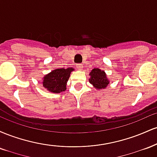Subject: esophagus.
I'll return each instance as SVG.
<instances>
[{"instance_id": "34e87169", "label": "esophagus", "mask_w": 157, "mask_h": 157, "mask_svg": "<svg viewBox=\"0 0 157 157\" xmlns=\"http://www.w3.org/2000/svg\"><path fill=\"white\" fill-rule=\"evenodd\" d=\"M77 68L80 70H82V68H83V66H82V64H78L77 65Z\"/></svg>"}]
</instances>
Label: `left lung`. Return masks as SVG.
Wrapping results in <instances>:
<instances>
[{
  "label": "left lung",
  "mask_w": 157,
  "mask_h": 157,
  "mask_svg": "<svg viewBox=\"0 0 157 157\" xmlns=\"http://www.w3.org/2000/svg\"><path fill=\"white\" fill-rule=\"evenodd\" d=\"M89 82L95 89H105L110 82L105 71L98 68H93L89 73Z\"/></svg>",
  "instance_id": "1"
}]
</instances>
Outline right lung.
Segmentation results:
<instances>
[{"label": "right lung", "mask_w": 157, "mask_h": 157, "mask_svg": "<svg viewBox=\"0 0 157 157\" xmlns=\"http://www.w3.org/2000/svg\"><path fill=\"white\" fill-rule=\"evenodd\" d=\"M74 68H57L52 70L42 79V84L48 91L59 94L66 90V85Z\"/></svg>", "instance_id": "1"}]
</instances>
